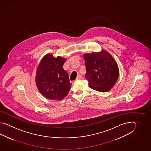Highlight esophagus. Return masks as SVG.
I'll return each instance as SVG.
<instances>
[{
  "instance_id": "esophagus-1",
  "label": "esophagus",
  "mask_w": 151,
  "mask_h": 151,
  "mask_svg": "<svg viewBox=\"0 0 151 151\" xmlns=\"http://www.w3.org/2000/svg\"><path fill=\"white\" fill-rule=\"evenodd\" d=\"M81 78V76L80 74H78V76H77V78H76V80H78V79H80Z\"/></svg>"
}]
</instances>
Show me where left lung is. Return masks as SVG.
<instances>
[{"mask_svg": "<svg viewBox=\"0 0 151 151\" xmlns=\"http://www.w3.org/2000/svg\"><path fill=\"white\" fill-rule=\"evenodd\" d=\"M83 56L86 69L85 78L90 88L101 92L111 90L119 76L118 66L112 56L104 50Z\"/></svg>", "mask_w": 151, "mask_h": 151, "instance_id": "left-lung-1", "label": "left lung"}]
</instances>
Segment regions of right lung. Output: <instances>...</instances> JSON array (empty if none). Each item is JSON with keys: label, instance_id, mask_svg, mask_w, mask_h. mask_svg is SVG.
<instances>
[{"label": "right lung", "instance_id": "right-lung-1", "mask_svg": "<svg viewBox=\"0 0 151 151\" xmlns=\"http://www.w3.org/2000/svg\"><path fill=\"white\" fill-rule=\"evenodd\" d=\"M67 58L53 57L47 53L42 58L37 67L35 83L45 98L61 100L68 94L71 87L68 74L63 68Z\"/></svg>", "mask_w": 151, "mask_h": 151}]
</instances>
